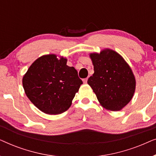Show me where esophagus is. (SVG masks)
Listing matches in <instances>:
<instances>
[{
	"label": "esophagus",
	"mask_w": 156,
	"mask_h": 156,
	"mask_svg": "<svg viewBox=\"0 0 156 156\" xmlns=\"http://www.w3.org/2000/svg\"><path fill=\"white\" fill-rule=\"evenodd\" d=\"M87 80H88V79H87V78L83 79V82H84V84H87Z\"/></svg>",
	"instance_id": "1"
}]
</instances>
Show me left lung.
I'll use <instances>...</instances> for the list:
<instances>
[{"label": "left lung", "mask_w": 156, "mask_h": 156, "mask_svg": "<svg viewBox=\"0 0 156 156\" xmlns=\"http://www.w3.org/2000/svg\"><path fill=\"white\" fill-rule=\"evenodd\" d=\"M94 73L87 83L99 104L106 109L118 112L131 101L136 90L131 68L121 55L106 48L89 54Z\"/></svg>", "instance_id": "1"}]
</instances>
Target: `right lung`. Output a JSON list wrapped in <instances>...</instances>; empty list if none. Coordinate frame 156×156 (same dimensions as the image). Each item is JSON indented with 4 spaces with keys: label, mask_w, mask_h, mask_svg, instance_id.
Listing matches in <instances>:
<instances>
[{
    "label": "right lung",
    "mask_w": 156,
    "mask_h": 156,
    "mask_svg": "<svg viewBox=\"0 0 156 156\" xmlns=\"http://www.w3.org/2000/svg\"><path fill=\"white\" fill-rule=\"evenodd\" d=\"M66 57L42 55L30 65L23 77L25 93L44 114H60L72 105L82 84L77 71L67 65Z\"/></svg>",
    "instance_id": "add662e5"
}]
</instances>
